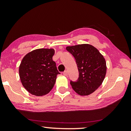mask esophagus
Here are the masks:
<instances>
[{
	"mask_svg": "<svg viewBox=\"0 0 131 131\" xmlns=\"http://www.w3.org/2000/svg\"><path fill=\"white\" fill-rule=\"evenodd\" d=\"M63 74L64 75V76H67V75H68V72H67V70L64 71V72H63Z\"/></svg>",
	"mask_w": 131,
	"mask_h": 131,
	"instance_id": "34e87169",
	"label": "esophagus"
}]
</instances>
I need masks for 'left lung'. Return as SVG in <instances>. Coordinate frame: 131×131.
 Here are the masks:
<instances>
[{
    "label": "left lung",
    "instance_id": "obj_1",
    "mask_svg": "<svg viewBox=\"0 0 131 131\" xmlns=\"http://www.w3.org/2000/svg\"><path fill=\"white\" fill-rule=\"evenodd\" d=\"M74 57L78 68L79 78L70 80L73 90L80 95H88L103 83L106 74V62L98 50L91 45L81 44L66 48Z\"/></svg>",
    "mask_w": 131,
    "mask_h": 131
}]
</instances>
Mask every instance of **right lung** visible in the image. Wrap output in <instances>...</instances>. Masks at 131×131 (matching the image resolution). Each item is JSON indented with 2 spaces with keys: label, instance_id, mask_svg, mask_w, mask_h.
<instances>
[{
  "label": "right lung",
  "instance_id": "right-lung-1",
  "mask_svg": "<svg viewBox=\"0 0 131 131\" xmlns=\"http://www.w3.org/2000/svg\"><path fill=\"white\" fill-rule=\"evenodd\" d=\"M53 49H38L25 55L19 67L21 82L25 89L36 96H43L53 88L57 74L52 60Z\"/></svg>",
  "mask_w": 131,
  "mask_h": 131
}]
</instances>
